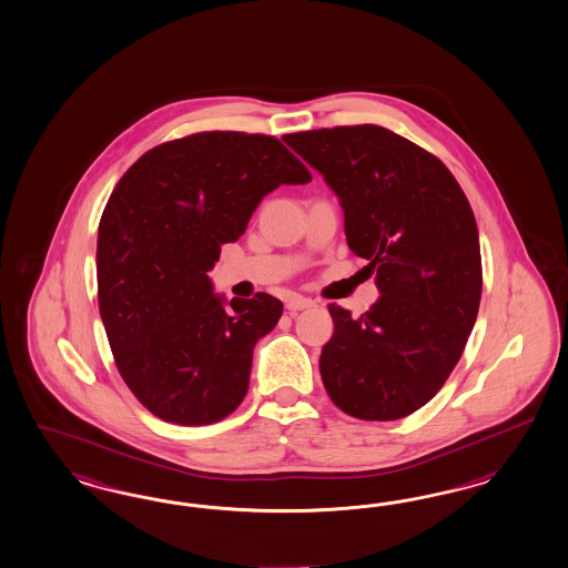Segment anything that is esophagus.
Returning <instances> with one entry per match:
<instances>
[{
	"label": "esophagus",
	"instance_id": "esophagus-1",
	"mask_svg": "<svg viewBox=\"0 0 568 568\" xmlns=\"http://www.w3.org/2000/svg\"><path fill=\"white\" fill-rule=\"evenodd\" d=\"M285 306H287L290 312H297V310L312 308V306H314V300L304 297V295H290L287 302H285Z\"/></svg>",
	"mask_w": 568,
	"mask_h": 568
}]
</instances>
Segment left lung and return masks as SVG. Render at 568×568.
Returning a JSON list of instances; mask_svg holds the SVG:
<instances>
[{"label":"left lung","instance_id":"1","mask_svg":"<svg viewBox=\"0 0 568 568\" xmlns=\"http://www.w3.org/2000/svg\"><path fill=\"white\" fill-rule=\"evenodd\" d=\"M344 207L349 250L377 273L361 316L328 304L321 377L337 408L397 420L435 396L465 352L481 302L475 214L446 164L377 124L285 135Z\"/></svg>","mask_w":568,"mask_h":568}]
</instances>
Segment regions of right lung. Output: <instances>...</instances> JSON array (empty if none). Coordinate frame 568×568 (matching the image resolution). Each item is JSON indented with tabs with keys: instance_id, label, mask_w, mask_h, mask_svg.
<instances>
[{
	"instance_id": "right-lung-1",
	"label": "right lung",
	"mask_w": 568,
	"mask_h": 568,
	"mask_svg": "<svg viewBox=\"0 0 568 568\" xmlns=\"http://www.w3.org/2000/svg\"><path fill=\"white\" fill-rule=\"evenodd\" d=\"M308 181L278 139L237 131L155 145L122 174L100 221L98 302L121 377L158 418L212 425L243 402L283 304L256 293L224 306L207 271L264 195Z\"/></svg>"
}]
</instances>
